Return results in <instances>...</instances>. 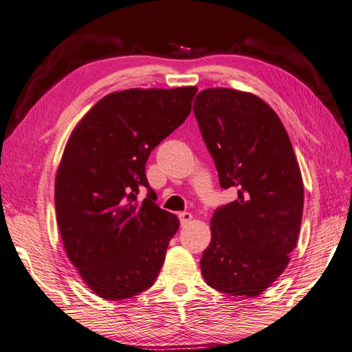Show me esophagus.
Segmentation results:
<instances>
[{"mask_svg": "<svg viewBox=\"0 0 352 352\" xmlns=\"http://www.w3.org/2000/svg\"><path fill=\"white\" fill-rule=\"evenodd\" d=\"M191 219H193V214L188 213V211H182V213H179V221H181V225H188L191 222Z\"/></svg>", "mask_w": 352, "mask_h": 352, "instance_id": "obj_1", "label": "esophagus"}]
</instances>
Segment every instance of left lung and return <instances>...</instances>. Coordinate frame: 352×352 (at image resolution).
I'll return each mask as SVG.
<instances>
[{"instance_id":"left-lung-1","label":"left lung","mask_w":352,"mask_h":352,"mask_svg":"<svg viewBox=\"0 0 352 352\" xmlns=\"http://www.w3.org/2000/svg\"><path fill=\"white\" fill-rule=\"evenodd\" d=\"M193 111L221 187L237 188L211 217L202 276L221 293L256 297L283 273L299 237L303 181L293 145L276 111L248 91L205 89Z\"/></svg>"}]
</instances>
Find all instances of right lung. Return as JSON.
Returning a JSON list of instances; mask_svg holds the SVG:
<instances>
[{"mask_svg":"<svg viewBox=\"0 0 352 352\" xmlns=\"http://www.w3.org/2000/svg\"><path fill=\"white\" fill-rule=\"evenodd\" d=\"M196 91H113L84 115L65 145L55 179L58 228L69 261L105 300L142 293L162 268L179 219L157 207L145 164L187 119ZM142 188L149 193L139 199Z\"/></svg>","mask_w":352,"mask_h":352,"instance_id":"right-lung-1","label":"right lung"}]
</instances>
